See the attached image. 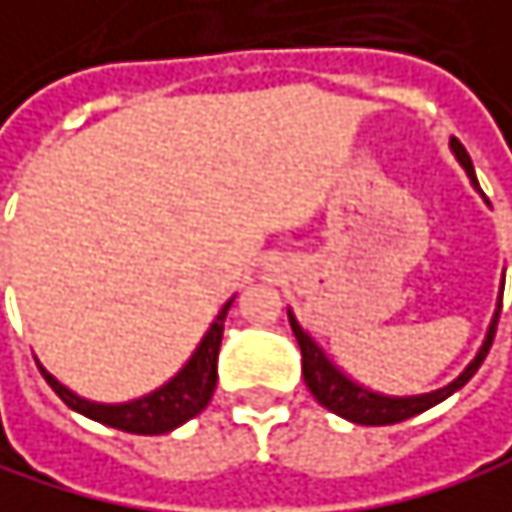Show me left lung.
Returning <instances> with one entry per match:
<instances>
[{"mask_svg": "<svg viewBox=\"0 0 512 512\" xmlns=\"http://www.w3.org/2000/svg\"><path fill=\"white\" fill-rule=\"evenodd\" d=\"M450 149L456 152L459 164L465 167V173L471 176L474 188L480 191V182H477V176H474V164H471V155L465 152V146L453 137V140H450ZM498 315H501V303H498V312H495V318H492V324H489V333H486L483 348L477 351V357L468 363V369H465L453 384H447V387H441V390H435V393H423V396H381V393H372V390L354 384L342 369H336V366L327 360V354L318 348V342L300 327V321L294 318V312H288L291 330H294V336H297V342H300V351H303V378H306L309 393H312L327 411H333V414H339V417H345V420H351V423H360V426H390V423H402V420H408V417H417V414L429 411L432 405L444 402V399L453 396L459 387H465V384L474 378V372L480 369V363L486 360L489 348H492V339H495V330H498Z\"/></svg>", "mask_w": 512, "mask_h": 512, "instance_id": "left-lung-1", "label": "left lung"}]
</instances>
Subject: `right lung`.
<instances>
[{"mask_svg":"<svg viewBox=\"0 0 512 512\" xmlns=\"http://www.w3.org/2000/svg\"><path fill=\"white\" fill-rule=\"evenodd\" d=\"M233 300H227V306L218 312V318L212 321L209 333L203 336V342L197 345V351L191 354V360L155 393L134 399V402H122V405H101V402H89L77 393H71L65 384H59L41 363V375L44 381L53 387V393L77 414L131 432V435H164L173 432L176 426H182L185 420L197 417L212 393H215V381H218V348H221V333H224V318Z\"/></svg>","mask_w":512,"mask_h":512,"instance_id":"add662e5","label":"right lung"}]
</instances>
